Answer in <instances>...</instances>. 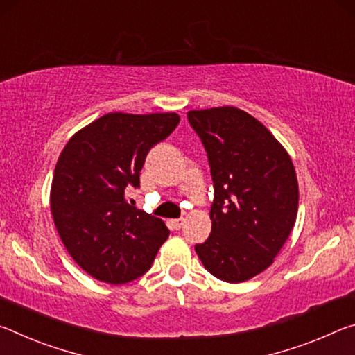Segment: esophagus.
<instances>
[{
  "label": "esophagus",
  "mask_w": 355,
  "mask_h": 355,
  "mask_svg": "<svg viewBox=\"0 0 355 355\" xmlns=\"http://www.w3.org/2000/svg\"><path fill=\"white\" fill-rule=\"evenodd\" d=\"M171 224L173 228H175V230H180V228H182L184 224V219H172Z\"/></svg>",
  "instance_id": "1"
}]
</instances>
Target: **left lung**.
<instances>
[{
  "mask_svg": "<svg viewBox=\"0 0 355 355\" xmlns=\"http://www.w3.org/2000/svg\"><path fill=\"white\" fill-rule=\"evenodd\" d=\"M214 183L211 235L196 244L208 272L245 282L274 263L297 216L293 161L261 122L235 106L189 111Z\"/></svg>",
  "mask_w": 355,
  "mask_h": 355,
  "instance_id": "obj_1",
  "label": "left lung"
}]
</instances>
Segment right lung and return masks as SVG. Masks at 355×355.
<instances>
[{"label":"right lung","mask_w":355,"mask_h":355,"mask_svg":"<svg viewBox=\"0 0 355 355\" xmlns=\"http://www.w3.org/2000/svg\"><path fill=\"white\" fill-rule=\"evenodd\" d=\"M175 112H110L70 137L53 175L56 230L78 266L122 285L146 274L169 228L128 203L150 148L177 128Z\"/></svg>","instance_id":"add662e5"}]
</instances>
